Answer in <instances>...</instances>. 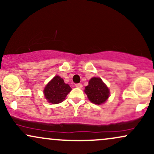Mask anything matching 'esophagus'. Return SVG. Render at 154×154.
Listing matches in <instances>:
<instances>
[{
	"label": "esophagus",
	"instance_id": "1",
	"mask_svg": "<svg viewBox=\"0 0 154 154\" xmlns=\"http://www.w3.org/2000/svg\"><path fill=\"white\" fill-rule=\"evenodd\" d=\"M75 86L77 88H82V85L81 84V83H77V84H75Z\"/></svg>",
	"mask_w": 154,
	"mask_h": 154
}]
</instances>
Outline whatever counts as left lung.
<instances>
[{
  "label": "left lung",
  "instance_id": "1",
  "mask_svg": "<svg viewBox=\"0 0 154 154\" xmlns=\"http://www.w3.org/2000/svg\"><path fill=\"white\" fill-rule=\"evenodd\" d=\"M85 93L92 103L100 105L108 99L109 90L101 79L93 77L90 79L88 85L85 87Z\"/></svg>",
  "mask_w": 154,
  "mask_h": 154
}]
</instances>
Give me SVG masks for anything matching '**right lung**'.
I'll list each match as a JSON object with an SVG mask.
<instances>
[{
  "mask_svg": "<svg viewBox=\"0 0 154 154\" xmlns=\"http://www.w3.org/2000/svg\"><path fill=\"white\" fill-rule=\"evenodd\" d=\"M71 90L70 86L64 83L61 77L56 76L45 86L44 95L49 103L56 104L62 102Z\"/></svg>",
  "mask_w": 154,
  "mask_h": 154,
  "instance_id": "add662e5",
  "label": "right lung"
}]
</instances>
